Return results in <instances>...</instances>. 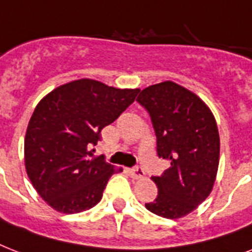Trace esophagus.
<instances>
[{
    "label": "esophagus",
    "instance_id": "esophagus-1",
    "mask_svg": "<svg viewBox=\"0 0 252 252\" xmlns=\"http://www.w3.org/2000/svg\"><path fill=\"white\" fill-rule=\"evenodd\" d=\"M129 175L133 179H142V178H145V171L141 167H133L129 170Z\"/></svg>",
    "mask_w": 252,
    "mask_h": 252
}]
</instances>
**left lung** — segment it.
Listing matches in <instances>:
<instances>
[{"mask_svg":"<svg viewBox=\"0 0 252 252\" xmlns=\"http://www.w3.org/2000/svg\"><path fill=\"white\" fill-rule=\"evenodd\" d=\"M137 100L152 118L158 156L171 165L162 176L152 178L158 196L145 207L165 219H182L215 186L220 162L217 123L203 99L172 81L146 87Z\"/></svg>","mask_w":252,"mask_h":252,"instance_id":"1","label":"left lung"}]
</instances>
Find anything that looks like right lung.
Masks as SVG:
<instances>
[{
    "mask_svg": "<svg viewBox=\"0 0 252 252\" xmlns=\"http://www.w3.org/2000/svg\"><path fill=\"white\" fill-rule=\"evenodd\" d=\"M138 91L81 78L53 89L37 103L26 132L25 166L49 207L73 215L100 201L111 175L123 168L95 157L93 146Z\"/></svg>",
    "mask_w": 252,
    "mask_h": 252,
    "instance_id": "right-lung-1",
    "label": "right lung"
}]
</instances>
